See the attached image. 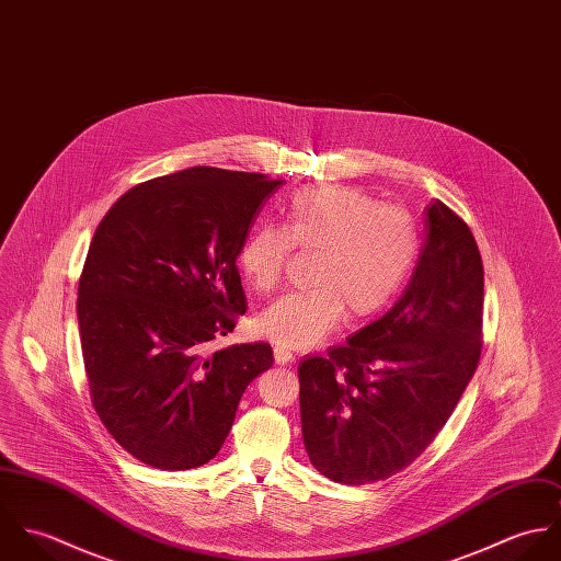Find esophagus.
<instances>
[{
    "mask_svg": "<svg viewBox=\"0 0 561 561\" xmlns=\"http://www.w3.org/2000/svg\"><path fill=\"white\" fill-rule=\"evenodd\" d=\"M274 360L276 365H289L294 360V352L283 345H274Z\"/></svg>",
    "mask_w": 561,
    "mask_h": 561,
    "instance_id": "esophagus-1",
    "label": "esophagus"
}]
</instances>
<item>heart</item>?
<instances>
[{"mask_svg":"<svg viewBox=\"0 0 561 561\" xmlns=\"http://www.w3.org/2000/svg\"><path fill=\"white\" fill-rule=\"evenodd\" d=\"M294 248L318 252L311 267L316 287L272 302L259 328L283 347H313L345 313L365 320L398 296L419 241L400 207L376 203L358 187L313 185L294 194L283 229L261 227L241 243L245 280L259 294L276 289Z\"/></svg>","mask_w":561,"mask_h":561,"instance_id":"1","label":"heart"}]
</instances>
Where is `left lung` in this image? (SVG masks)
<instances>
[{"label": "left lung", "mask_w": 561, "mask_h": 561, "mask_svg": "<svg viewBox=\"0 0 561 561\" xmlns=\"http://www.w3.org/2000/svg\"><path fill=\"white\" fill-rule=\"evenodd\" d=\"M425 240L396 307L300 367L302 438L336 483L389 480L436 438L481 354L483 265L467 222L425 209Z\"/></svg>", "instance_id": "obj_1"}]
</instances>
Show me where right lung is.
Listing matches in <instances>:
<instances>
[{
  "label": "right lung",
  "mask_w": 561,
  "mask_h": 561,
  "mask_svg": "<svg viewBox=\"0 0 561 561\" xmlns=\"http://www.w3.org/2000/svg\"><path fill=\"white\" fill-rule=\"evenodd\" d=\"M265 174L194 165L125 192L99 222L78 289L90 400L116 443L163 471L207 465L227 440L270 343L214 354L245 313L238 256Z\"/></svg>",
  "instance_id": "add662e5"
}]
</instances>
